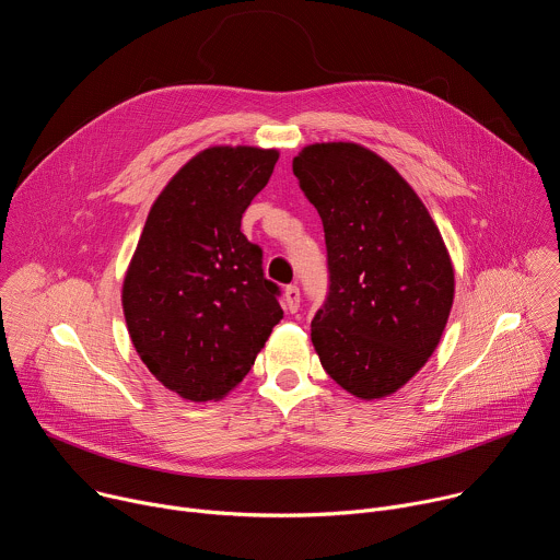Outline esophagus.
Listing matches in <instances>:
<instances>
[{"mask_svg":"<svg viewBox=\"0 0 560 560\" xmlns=\"http://www.w3.org/2000/svg\"><path fill=\"white\" fill-rule=\"evenodd\" d=\"M283 299H285V307H288L290 312H296V310H299V305H301V292H299L296 285H288L285 292H283Z\"/></svg>","mask_w":560,"mask_h":560,"instance_id":"1","label":"esophagus"}]
</instances>
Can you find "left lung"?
Returning <instances> with one entry per match:
<instances>
[{
  "label": "left lung",
  "instance_id": "obj_1",
  "mask_svg": "<svg viewBox=\"0 0 560 560\" xmlns=\"http://www.w3.org/2000/svg\"><path fill=\"white\" fill-rule=\"evenodd\" d=\"M292 171L325 231L329 292L312 320L320 364L360 400L392 396L446 327L455 272L444 240L409 182L355 142L310 144Z\"/></svg>",
  "mask_w": 560,
  "mask_h": 560
}]
</instances>
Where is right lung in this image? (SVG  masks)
<instances>
[{
  "instance_id": "obj_1",
  "label": "right lung",
  "mask_w": 560,
  "mask_h": 560,
  "mask_svg": "<svg viewBox=\"0 0 560 560\" xmlns=\"http://www.w3.org/2000/svg\"><path fill=\"white\" fill-rule=\"evenodd\" d=\"M277 149L211 147L153 202L122 283L131 342L177 396L207 402L235 389L283 318L264 253L242 215L268 184Z\"/></svg>"
}]
</instances>
